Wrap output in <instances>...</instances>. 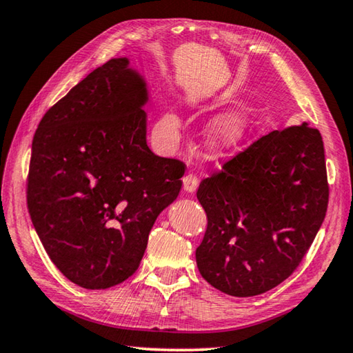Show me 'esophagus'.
Wrapping results in <instances>:
<instances>
[{
	"label": "esophagus",
	"instance_id": "esophagus-1",
	"mask_svg": "<svg viewBox=\"0 0 353 353\" xmlns=\"http://www.w3.org/2000/svg\"><path fill=\"white\" fill-rule=\"evenodd\" d=\"M183 182V191L185 193H194L196 188H198V177L193 174H188L182 179Z\"/></svg>",
	"mask_w": 353,
	"mask_h": 353
}]
</instances>
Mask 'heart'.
<instances>
[{
  "mask_svg": "<svg viewBox=\"0 0 353 353\" xmlns=\"http://www.w3.org/2000/svg\"><path fill=\"white\" fill-rule=\"evenodd\" d=\"M250 126H252V115L246 107L219 113L212 119L207 129L208 146L218 152L232 151L246 139ZM181 128V118L176 113H166L160 121V132L172 135Z\"/></svg>",
  "mask_w": 353,
  "mask_h": 353,
  "instance_id": "obj_1",
  "label": "heart"
}]
</instances>
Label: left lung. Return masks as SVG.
<instances>
[{
  "label": "left lung",
  "mask_w": 353,
  "mask_h": 353,
  "mask_svg": "<svg viewBox=\"0 0 353 353\" xmlns=\"http://www.w3.org/2000/svg\"><path fill=\"white\" fill-rule=\"evenodd\" d=\"M198 199L208 225L196 263L214 288L235 297L288 279L325 218L324 143L307 123L272 130L204 179Z\"/></svg>",
  "instance_id": "obj_1"
}]
</instances>
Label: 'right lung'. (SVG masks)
Segmentation results:
<instances>
[{
    "label": "right lung",
    "instance_id": "add662e5",
    "mask_svg": "<svg viewBox=\"0 0 353 353\" xmlns=\"http://www.w3.org/2000/svg\"><path fill=\"white\" fill-rule=\"evenodd\" d=\"M148 82L129 57L93 70L41 118L28 208L65 277L105 290L139 270L155 219L176 201L185 165L148 146Z\"/></svg>",
    "mask_w": 353,
    "mask_h": 353
}]
</instances>
